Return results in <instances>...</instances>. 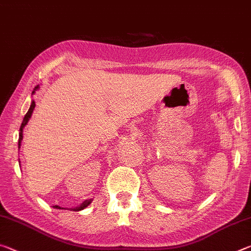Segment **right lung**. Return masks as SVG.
<instances>
[{"mask_svg": "<svg viewBox=\"0 0 251 251\" xmlns=\"http://www.w3.org/2000/svg\"><path fill=\"white\" fill-rule=\"evenodd\" d=\"M36 88H39V86H35V88H34V91L32 92L33 94H34V92H35V90ZM35 108V103H34V101H32V105H31V107H29V109H28V112L25 114V116H24V120H23V122H22V125H21V127H20V137H19V148H20V146H21V142H22V139H23V128H24V126L27 124V122H28V120L29 118H31V116H32V113H33V109ZM92 202V199H90V201H83L82 202V205L80 206H78V207H76V208H74L73 210H75V211H78V210H82V209H84V208H86L88 205H90V203ZM54 208H57V209H59V208L61 207H58V206H54Z\"/></svg>", "mask_w": 251, "mask_h": 251, "instance_id": "right-lung-1", "label": "right lung"}]
</instances>
